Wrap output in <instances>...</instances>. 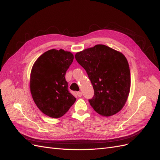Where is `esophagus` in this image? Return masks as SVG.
I'll use <instances>...</instances> for the list:
<instances>
[{
	"instance_id": "1",
	"label": "esophagus",
	"mask_w": 160,
	"mask_h": 160,
	"mask_svg": "<svg viewBox=\"0 0 160 160\" xmlns=\"http://www.w3.org/2000/svg\"><path fill=\"white\" fill-rule=\"evenodd\" d=\"M77 95L78 96L79 98H80V97H81V96H82V92H81V91L77 92Z\"/></svg>"
}]
</instances>
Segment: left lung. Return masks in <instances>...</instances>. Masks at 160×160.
<instances>
[{
    "mask_svg": "<svg viewBox=\"0 0 160 160\" xmlns=\"http://www.w3.org/2000/svg\"><path fill=\"white\" fill-rule=\"evenodd\" d=\"M94 89L89 102L97 113L109 117L118 113L128 99L131 78L128 62L122 52L97 45L76 53Z\"/></svg>",
    "mask_w": 160,
    "mask_h": 160,
    "instance_id": "8db88e82",
    "label": "left lung"
}]
</instances>
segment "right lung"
<instances>
[{
    "label": "right lung",
    "mask_w": 160,
    "mask_h": 160,
    "mask_svg": "<svg viewBox=\"0 0 160 160\" xmlns=\"http://www.w3.org/2000/svg\"><path fill=\"white\" fill-rule=\"evenodd\" d=\"M71 52L51 49L35 62L31 72L30 89L37 108L49 117L59 118L76 98L68 90L66 71L73 61Z\"/></svg>",
    "instance_id": "add662e5"
}]
</instances>
